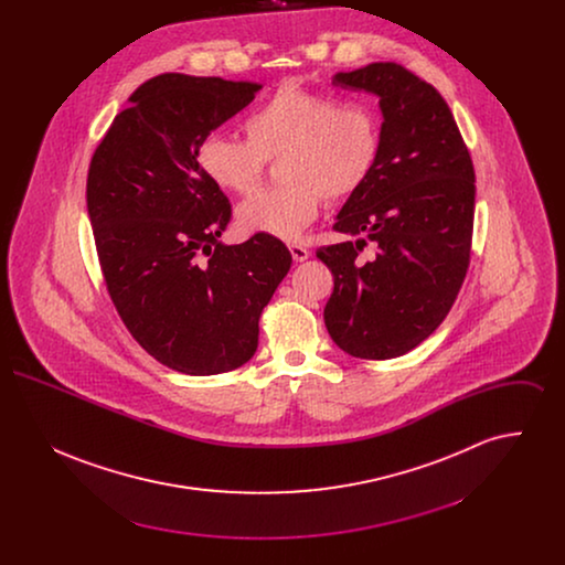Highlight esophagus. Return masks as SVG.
Listing matches in <instances>:
<instances>
[{
	"instance_id": "34e87169",
	"label": "esophagus",
	"mask_w": 565,
	"mask_h": 565,
	"mask_svg": "<svg viewBox=\"0 0 565 565\" xmlns=\"http://www.w3.org/2000/svg\"><path fill=\"white\" fill-rule=\"evenodd\" d=\"M288 247H290V254H292V258H295L296 263H305V260L309 258V249H307L305 245H300V243H290Z\"/></svg>"
}]
</instances>
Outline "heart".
Segmentation results:
<instances>
[{
    "instance_id": "heart-1",
    "label": "heart",
    "mask_w": 565,
    "mask_h": 565,
    "mask_svg": "<svg viewBox=\"0 0 565 565\" xmlns=\"http://www.w3.org/2000/svg\"><path fill=\"white\" fill-rule=\"evenodd\" d=\"M245 139L205 135L196 164L215 189L249 194L265 162L279 159V189L265 190L237 207L243 233L298 239L322 205L362 189L381 157V122L366 104L339 99L288 82L243 120Z\"/></svg>"
}]
</instances>
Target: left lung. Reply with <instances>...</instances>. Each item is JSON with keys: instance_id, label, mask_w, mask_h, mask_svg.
Listing matches in <instances>:
<instances>
[{"instance_id": "8db88e82", "label": "left lung", "mask_w": 565, "mask_h": 565, "mask_svg": "<svg viewBox=\"0 0 565 565\" xmlns=\"http://www.w3.org/2000/svg\"><path fill=\"white\" fill-rule=\"evenodd\" d=\"M332 84L376 95L383 125L376 169L332 226L355 242L318 249L334 277L323 322L353 358L390 360L426 341L456 302L470 265L475 167L447 102L403 65L371 63ZM369 242L376 254L364 264Z\"/></svg>"}]
</instances>
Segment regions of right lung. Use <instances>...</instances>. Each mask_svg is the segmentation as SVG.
<instances>
[{
    "instance_id": "add662e5",
    "label": "right lung",
    "mask_w": 565,
    "mask_h": 565,
    "mask_svg": "<svg viewBox=\"0 0 565 565\" xmlns=\"http://www.w3.org/2000/svg\"><path fill=\"white\" fill-rule=\"evenodd\" d=\"M260 88L184 74L143 82L88 167L109 298L135 341L184 375L228 373L256 353L260 313L292 265L277 237L217 242L231 203L196 164L201 139Z\"/></svg>"
}]
</instances>
